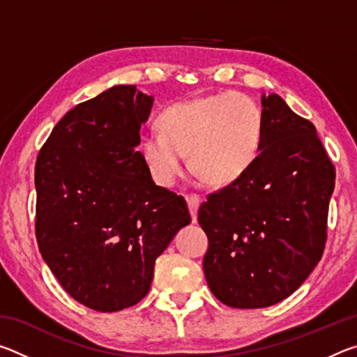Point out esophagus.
<instances>
[{
    "label": "esophagus",
    "mask_w": 357,
    "mask_h": 357,
    "mask_svg": "<svg viewBox=\"0 0 357 357\" xmlns=\"http://www.w3.org/2000/svg\"><path fill=\"white\" fill-rule=\"evenodd\" d=\"M200 203H202V198L198 197L197 193H189V195H187V204H189L192 222H197V211L200 208Z\"/></svg>",
    "instance_id": "1"
}]
</instances>
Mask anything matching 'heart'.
Returning a JSON list of instances; mask_svg holds the SVG:
<instances>
[{"label":"heart","instance_id":"1","mask_svg":"<svg viewBox=\"0 0 357 357\" xmlns=\"http://www.w3.org/2000/svg\"><path fill=\"white\" fill-rule=\"evenodd\" d=\"M159 132L140 137L142 159L159 185L192 173L211 185H227L253 165L263 142V113L247 96L220 93L178 102L160 113Z\"/></svg>","mask_w":357,"mask_h":357}]
</instances>
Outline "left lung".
<instances>
[{
    "mask_svg": "<svg viewBox=\"0 0 357 357\" xmlns=\"http://www.w3.org/2000/svg\"><path fill=\"white\" fill-rule=\"evenodd\" d=\"M261 105L263 142L253 165L198 209L209 241L206 282L234 309L274 305L304 283L323 255L335 185L315 126L277 94H263Z\"/></svg>",
    "mask_w": 357,
    "mask_h": 357,
    "instance_id": "left-lung-1",
    "label": "left lung"
}]
</instances>
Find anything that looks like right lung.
Listing matches in <instances>:
<instances>
[{
    "instance_id": "add662e5",
    "label": "right lung",
    "mask_w": 357,
    "mask_h": 357,
    "mask_svg": "<svg viewBox=\"0 0 357 357\" xmlns=\"http://www.w3.org/2000/svg\"><path fill=\"white\" fill-rule=\"evenodd\" d=\"M153 98L119 84L53 128L36 160V239L61 287L96 312L148 294L157 257L190 223L181 195L155 185L142 159Z\"/></svg>"
}]
</instances>
